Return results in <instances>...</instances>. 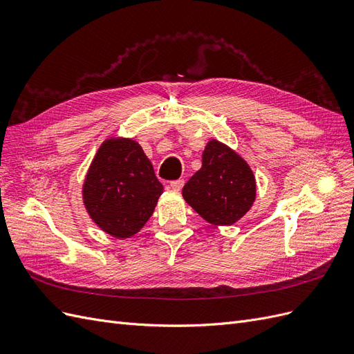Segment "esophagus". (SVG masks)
Returning <instances> with one entry per match:
<instances>
[{"instance_id": "obj_1", "label": "esophagus", "mask_w": 354, "mask_h": 354, "mask_svg": "<svg viewBox=\"0 0 354 354\" xmlns=\"http://www.w3.org/2000/svg\"><path fill=\"white\" fill-rule=\"evenodd\" d=\"M183 186H185V180H176V181H171V183H169V187L176 190V192L181 190V187H183Z\"/></svg>"}]
</instances>
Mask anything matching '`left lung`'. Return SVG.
Segmentation results:
<instances>
[{
    "instance_id": "1",
    "label": "left lung",
    "mask_w": 354,
    "mask_h": 354,
    "mask_svg": "<svg viewBox=\"0 0 354 354\" xmlns=\"http://www.w3.org/2000/svg\"><path fill=\"white\" fill-rule=\"evenodd\" d=\"M185 201L214 226H232L252 207L255 176L248 162L218 140H209L202 152V167L183 190Z\"/></svg>"
}]
</instances>
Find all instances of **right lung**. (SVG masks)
<instances>
[{
  "label": "right lung",
  "mask_w": 354,
  "mask_h": 354,
  "mask_svg": "<svg viewBox=\"0 0 354 354\" xmlns=\"http://www.w3.org/2000/svg\"><path fill=\"white\" fill-rule=\"evenodd\" d=\"M162 192L142 146L133 138L109 137L91 160L82 185V202L104 233L127 239L151 218Z\"/></svg>",
  "instance_id": "1"
}]
</instances>
